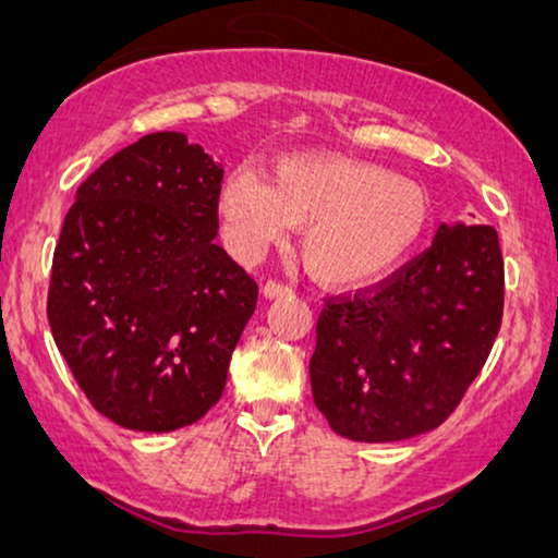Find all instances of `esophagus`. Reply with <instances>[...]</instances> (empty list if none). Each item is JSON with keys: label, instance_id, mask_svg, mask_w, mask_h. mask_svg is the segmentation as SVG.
Instances as JSON below:
<instances>
[{"label": "esophagus", "instance_id": "obj_1", "mask_svg": "<svg viewBox=\"0 0 558 558\" xmlns=\"http://www.w3.org/2000/svg\"><path fill=\"white\" fill-rule=\"evenodd\" d=\"M292 292H294V287L287 284V281H279V279H269L264 284V294L269 296V300H274V296H287Z\"/></svg>", "mask_w": 558, "mask_h": 558}]
</instances>
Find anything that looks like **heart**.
<instances>
[{
	"mask_svg": "<svg viewBox=\"0 0 558 558\" xmlns=\"http://www.w3.org/2000/svg\"><path fill=\"white\" fill-rule=\"evenodd\" d=\"M223 233L243 262L302 228V258L330 284H355L399 264L429 226L414 180L348 157H281L271 182L251 167L228 172L218 195Z\"/></svg>",
	"mask_w": 558,
	"mask_h": 558,
	"instance_id": "heart-1",
	"label": "heart"
}]
</instances>
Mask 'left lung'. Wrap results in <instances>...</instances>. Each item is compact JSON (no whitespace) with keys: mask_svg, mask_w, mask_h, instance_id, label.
Instances as JSON below:
<instances>
[{"mask_svg":"<svg viewBox=\"0 0 558 558\" xmlns=\"http://www.w3.org/2000/svg\"><path fill=\"white\" fill-rule=\"evenodd\" d=\"M506 271L493 226L441 223L376 284L325 296L310 361L315 407L355 441L437 429L498 338Z\"/></svg>","mask_w":558,"mask_h":558,"instance_id":"left-lung-1","label":"left lung"}]
</instances>
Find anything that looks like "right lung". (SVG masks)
Returning <instances> with one entry per match:
<instances>
[{"label":"right lung","mask_w":558,"mask_h":558,"mask_svg":"<svg viewBox=\"0 0 558 558\" xmlns=\"http://www.w3.org/2000/svg\"><path fill=\"white\" fill-rule=\"evenodd\" d=\"M223 167L155 132L90 172L52 254L48 319L98 414L136 432L195 424L223 396L258 284L216 243Z\"/></svg>","instance_id":"1"}]
</instances>
